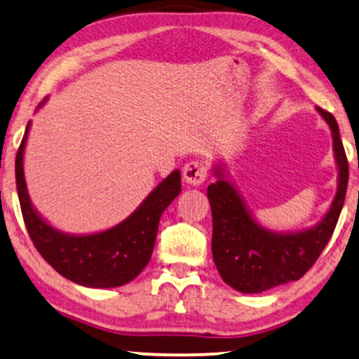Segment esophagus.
<instances>
[{"instance_id":"esophagus-1","label":"esophagus","mask_w":359,"mask_h":359,"mask_svg":"<svg viewBox=\"0 0 359 359\" xmlns=\"http://www.w3.org/2000/svg\"><path fill=\"white\" fill-rule=\"evenodd\" d=\"M208 177V168L203 161H190L184 165V179L191 187H200Z\"/></svg>"}]
</instances>
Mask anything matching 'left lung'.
I'll list each match as a JSON object with an SVG mask.
<instances>
[{
  "mask_svg": "<svg viewBox=\"0 0 359 359\" xmlns=\"http://www.w3.org/2000/svg\"><path fill=\"white\" fill-rule=\"evenodd\" d=\"M329 125L337 164V191L319 223L299 231H273L262 226L247 206L226 165L216 161L218 179L208 185L213 239L211 250L221 278L244 294L264 292L285 283L299 280L319 259L335 229L345 203L348 161L340 140L338 123L332 114L317 107Z\"/></svg>",
  "mask_w": 359,
  "mask_h": 359,
  "instance_id": "8db88e82",
  "label": "left lung"
}]
</instances>
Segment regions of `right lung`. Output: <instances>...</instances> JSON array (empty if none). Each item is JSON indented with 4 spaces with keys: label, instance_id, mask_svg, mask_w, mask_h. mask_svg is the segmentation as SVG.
<instances>
[{
    "label": "right lung",
    "instance_id": "add662e5",
    "mask_svg": "<svg viewBox=\"0 0 359 359\" xmlns=\"http://www.w3.org/2000/svg\"><path fill=\"white\" fill-rule=\"evenodd\" d=\"M47 102L39 104L37 110ZM30 122L16 156V185L24 223L40 255L69 281L86 287H118L135 280L153 254L159 219L180 194V170L170 172L128 218L112 228L72 234L53 228L30 201L24 177Z\"/></svg>",
    "mask_w": 359,
    "mask_h": 359
}]
</instances>
